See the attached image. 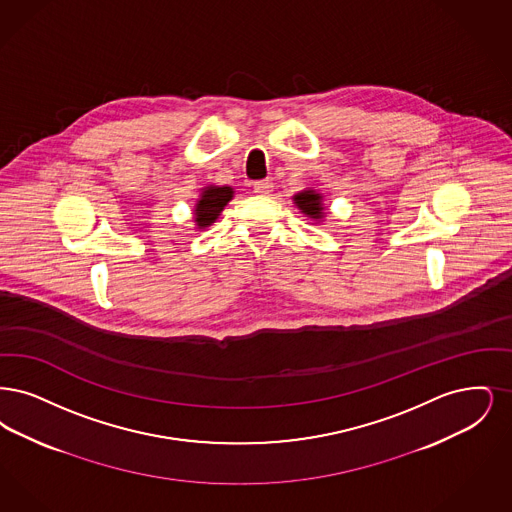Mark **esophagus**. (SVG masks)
<instances>
[{"label": "esophagus", "instance_id": "obj_1", "mask_svg": "<svg viewBox=\"0 0 512 512\" xmlns=\"http://www.w3.org/2000/svg\"><path fill=\"white\" fill-rule=\"evenodd\" d=\"M271 191H273V183H271L269 179H262V181H256V183H254V193H258V195H262V197L271 195Z\"/></svg>", "mask_w": 512, "mask_h": 512}]
</instances>
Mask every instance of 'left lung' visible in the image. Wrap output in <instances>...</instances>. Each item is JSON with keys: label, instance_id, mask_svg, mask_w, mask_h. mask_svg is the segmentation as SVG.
I'll return each mask as SVG.
<instances>
[{"label": "left lung", "instance_id": "obj_1", "mask_svg": "<svg viewBox=\"0 0 512 512\" xmlns=\"http://www.w3.org/2000/svg\"><path fill=\"white\" fill-rule=\"evenodd\" d=\"M294 204H296V208L306 216V218H310L313 222H325V218H327V206H325V200H323V193H319V191H315L312 187H308V189H304V191H300V193H296L294 197Z\"/></svg>", "mask_w": 512, "mask_h": 512}]
</instances>
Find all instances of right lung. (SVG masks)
<instances>
[{"label": "right lung", "instance_id": "right-lung-1", "mask_svg": "<svg viewBox=\"0 0 512 512\" xmlns=\"http://www.w3.org/2000/svg\"><path fill=\"white\" fill-rule=\"evenodd\" d=\"M235 189L231 185H206L200 189L199 199L193 208L195 229H206L220 218L227 202L233 199Z\"/></svg>", "mask_w": 512, "mask_h": 512}]
</instances>
